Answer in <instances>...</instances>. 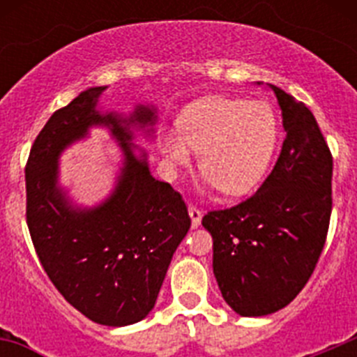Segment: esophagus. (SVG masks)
Returning <instances> with one entry per match:
<instances>
[{
    "label": "esophagus",
    "mask_w": 357,
    "mask_h": 357,
    "mask_svg": "<svg viewBox=\"0 0 357 357\" xmlns=\"http://www.w3.org/2000/svg\"><path fill=\"white\" fill-rule=\"evenodd\" d=\"M189 216H191V225H193V229H197V227H200L202 223V211L198 209V207L195 206H189Z\"/></svg>",
    "instance_id": "esophagus-1"
}]
</instances>
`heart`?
<instances>
[{"label": "heart", "mask_w": 357, "mask_h": 357, "mask_svg": "<svg viewBox=\"0 0 357 357\" xmlns=\"http://www.w3.org/2000/svg\"><path fill=\"white\" fill-rule=\"evenodd\" d=\"M175 134L162 137V151L175 166L200 151V172L223 195L239 197L259 184L277 146V119L264 102L202 98L182 110Z\"/></svg>", "instance_id": "1"}]
</instances>
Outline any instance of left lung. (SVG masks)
<instances>
[{"instance_id":"8db88e82","label":"left lung","mask_w":357,"mask_h":357,"mask_svg":"<svg viewBox=\"0 0 357 357\" xmlns=\"http://www.w3.org/2000/svg\"><path fill=\"white\" fill-rule=\"evenodd\" d=\"M286 139L257 191L202 220L213 236V270L227 304L241 317L286 307L317 266L333 211V155L313 112L270 85Z\"/></svg>"}]
</instances>
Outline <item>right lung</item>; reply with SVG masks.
<instances>
[{
	"label": "right lung",
	"mask_w": 357,
	"mask_h": 357,
	"mask_svg": "<svg viewBox=\"0 0 357 357\" xmlns=\"http://www.w3.org/2000/svg\"><path fill=\"white\" fill-rule=\"evenodd\" d=\"M105 89L91 87L55 110L33 141L24 168L26 223L44 272L66 301L96 324L121 327L153 309L191 218L182 195L155 181L146 153L137 157L130 143V127H151L155 109L135 107L130 118L102 114L96 105ZM96 124L109 128L126 160L113 195L78 210L56 185L58 157Z\"/></svg>",
	"instance_id": "obj_1"
}]
</instances>
